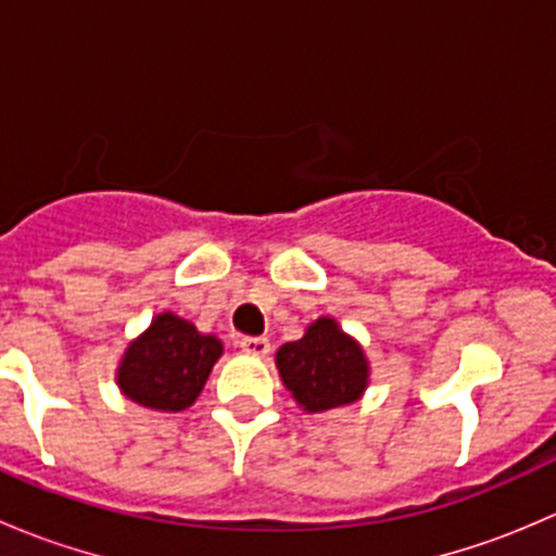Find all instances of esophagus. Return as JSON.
<instances>
[{"instance_id": "1", "label": "esophagus", "mask_w": 556, "mask_h": 556, "mask_svg": "<svg viewBox=\"0 0 556 556\" xmlns=\"http://www.w3.org/2000/svg\"><path fill=\"white\" fill-rule=\"evenodd\" d=\"M239 346H242V352L247 355H268V350H271V344H268V339H263V336H242L239 339Z\"/></svg>"}]
</instances>
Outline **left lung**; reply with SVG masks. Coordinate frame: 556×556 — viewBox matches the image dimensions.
<instances>
[{
  "label": "left lung",
  "instance_id": "1",
  "mask_svg": "<svg viewBox=\"0 0 556 556\" xmlns=\"http://www.w3.org/2000/svg\"><path fill=\"white\" fill-rule=\"evenodd\" d=\"M277 368L285 387L312 414L357 401L368 384L366 355L328 317L312 323L304 339L279 346Z\"/></svg>",
  "mask_w": 556,
  "mask_h": 556
}]
</instances>
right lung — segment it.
<instances>
[{
    "label": "right lung",
    "instance_id": "right-lung-1",
    "mask_svg": "<svg viewBox=\"0 0 556 556\" xmlns=\"http://www.w3.org/2000/svg\"><path fill=\"white\" fill-rule=\"evenodd\" d=\"M220 355L223 344L215 336H201L188 319L166 312L128 346L117 384L139 406L182 412L199 397Z\"/></svg>",
    "mask_w": 556,
    "mask_h": 556
}]
</instances>
